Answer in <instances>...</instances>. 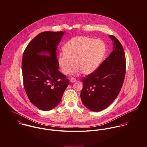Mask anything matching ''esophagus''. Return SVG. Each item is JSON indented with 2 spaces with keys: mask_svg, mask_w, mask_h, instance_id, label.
<instances>
[{
  "mask_svg": "<svg viewBox=\"0 0 147 147\" xmlns=\"http://www.w3.org/2000/svg\"><path fill=\"white\" fill-rule=\"evenodd\" d=\"M77 81V80H76V78H70V82H76Z\"/></svg>",
  "mask_w": 147,
  "mask_h": 147,
  "instance_id": "esophagus-1",
  "label": "esophagus"
}]
</instances>
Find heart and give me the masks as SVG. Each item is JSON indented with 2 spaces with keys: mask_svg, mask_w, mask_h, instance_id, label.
Wrapping results in <instances>:
<instances>
[{
  "mask_svg": "<svg viewBox=\"0 0 147 147\" xmlns=\"http://www.w3.org/2000/svg\"><path fill=\"white\" fill-rule=\"evenodd\" d=\"M105 52V46L102 40L87 36H77L66 42L63 51L59 53L58 63L64 74H69L74 65V73L82 71L90 74L98 69Z\"/></svg>",
  "mask_w": 147,
  "mask_h": 147,
  "instance_id": "1",
  "label": "heart"
}]
</instances>
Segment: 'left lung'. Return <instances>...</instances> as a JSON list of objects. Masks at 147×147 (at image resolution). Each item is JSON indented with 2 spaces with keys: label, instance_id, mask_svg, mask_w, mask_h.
<instances>
[{
  "label": "left lung",
  "instance_id": "8db88e82",
  "mask_svg": "<svg viewBox=\"0 0 147 147\" xmlns=\"http://www.w3.org/2000/svg\"><path fill=\"white\" fill-rule=\"evenodd\" d=\"M113 50L98 69L82 78L81 98L89 110L99 112L108 107L119 94L125 80L126 57L123 48L113 35Z\"/></svg>",
  "mask_w": 147,
  "mask_h": 147
}]
</instances>
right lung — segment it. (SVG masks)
I'll return each instance as SVG.
<instances>
[{"label":"right lung","mask_w":147,"mask_h":147,"mask_svg":"<svg viewBox=\"0 0 147 147\" xmlns=\"http://www.w3.org/2000/svg\"><path fill=\"white\" fill-rule=\"evenodd\" d=\"M63 32L39 33L28 44L22 60L24 86L30 102L42 111H49L60 102L69 84L59 70L57 46ZM48 53L49 56L43 54Z\"/></svg>","instance_id":"add662e5"}]
</instances>
